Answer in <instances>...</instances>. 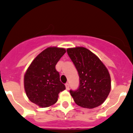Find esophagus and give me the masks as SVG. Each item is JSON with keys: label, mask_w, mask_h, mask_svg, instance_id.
<instances>
[{"label": "esophagus", "mask_w": 133, "mask_h": 133, "mask_svg": "<svg viewBox=\"0 0 133 133\" xmlns=\"http://www.w3.org/2000/svg\"><path fill=\"white\" fill-rule=\"evenodd\" d=\"M65 87H66L67 90H68V89H70V85H69V83L65 84Z\"/></svg>", "instance_id": "esophagus-1"}]
</instances>
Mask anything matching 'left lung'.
<instances>
[{"label": "left lung", "mask_w": 133, "mask_h": 133, "mask_svg": "<svg viewBox=\"0 0 133 133\" xmlns=\"http://www.w3.org/2000/svg\"><path fill=\"white\" fill-rule=\"evenodd\" d=\"M79 76V87L70 93L77 105L93 109L102 104L111 91L109 71L96 55L84 47L68 48Z\"/></svg>", "instance_id": "left-lung-1"}]
</instances>
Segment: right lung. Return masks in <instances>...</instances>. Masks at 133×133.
Returning a JSON list of instances; mask_svg holds the SVG:
<instances>
[{
  "mask_svg": "<svg viewBox=\"0 0 133 133\" xmlns=\"http://www.w3.org/2000/svg\"><path fill=\"white\" fill-rule=\"evenodd\" d=\"M65 52L62 48H47L35 57L24 74L26 96L30 101L40 107H48L56 103L59 93L65 89L55 68Z\"/></svg>",
  "mask_w": 133,
  "mask_h": 133,
  "instance_id": "add662e5",
  "label": "right lung"
}]
</instances>
